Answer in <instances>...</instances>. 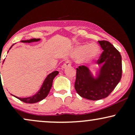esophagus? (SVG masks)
I'll use <instances>...</instances> for the list:
<instances>
[{
	"instance_id": "esophagus-1",
	"label": "esophagus",
	"mask_w": 135,
	"mask_h": 135,
	"mask_svg": "<svg viewBox=\"0 0 135 135\" xmlns=\"http://www.w3.org/2000/svg\"><path fill=\"white\" fill-rule=\"evenodd\" d=\"M71 65H72V63H71V61H65V62L63 64L62 68H63V69H64V68H66V67H67V66H71Z\"/></svg>"
}]
</instances>
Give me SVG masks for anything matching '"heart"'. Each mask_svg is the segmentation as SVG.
<instances>
[{
  "label": "heart",
  "instance_id": "heart-1",
  "mask_svg": "<svg viewBox=\"0 0 135 135\" xmlns=\"http://www.w3.org/2000/svg\"><path fill=\"white\" fill-rule=\"evenodd\" d=\"M99 48L96 44L83 45L77 47L75 50L74 55L77 57H83L85 62H89L96 58L98 55Z\"/></svg>",
  "mask_w": 135,
  "mask_h": 135
}]
</instances>
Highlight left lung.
Masks as SVG:
<instances>
[{
	"instance_id": "left-lung-1",
	"label": "left lung",
	"mask_w": 135,
	"mask_h": 135,
	"mask_svg": "<svg viewBox=\"0 0 135 135\" xmlns=\"http://www.w3.org/2000/svg\"><path fill=\"white\" fill-rule=\"evenodd\" d=\"M103 50L98 60L103 63L97 79H94L89 70L85 66L76 69L75 90L81 97L90 100H99L107 97L115 89L122 77V58L120 52L107 41H99Z\"/></svg>"
}]
</instances>
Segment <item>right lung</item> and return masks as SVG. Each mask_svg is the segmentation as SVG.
I'll return each instance as SVG.
<instances>
[{"instance_id": "obj_1", "label": "right lung", "mask_w": 135, "mask_h": 135, "mask_svg": "<svg viewBox=\"0 0 135 135\" xmlns=\"http://www.w3.org/2000/svg\"><path fill=\"white\" fill-rule=\"evenodd\" d=\"M40 40V38H32L30 40H26V41H21L22 42H36ZM11 49V47H10ZM58 71H54L51 74H49L47 75V77L46 78V79L43 83L42 85V87L38 92L35 95L32 96V97H30L28 98H18L17 97H15L18 99H19L20 100H21V102H25V103H34L38 102L41 100H42L43 99H44L47 96V94H49V91H50L51 88L52 87V81H53L54 78L58 74ZM1 74V72H0Z\"/></svg>"}]
</instances>
